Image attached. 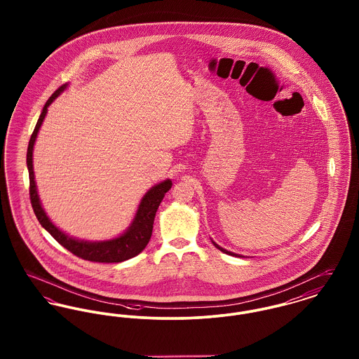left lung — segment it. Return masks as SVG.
Listing matches in <instances>:
<instances>
[{
  "instance_id": "8db88e82",
  "label": "left lung",
  "mask_w": 359,
  "mask_h": 359,
  "mask_svg": "<svg viewBox=\"0 0 359 359\" xmlns=\"http://www.w3.org/2000/svg\"><path fill=\"white\" fill-rule=\"evenodd\" d=\"M214 245H215V247H217V248H218V250H219V251H222V252L228 253V255H234V256H237V255H236V253L229 252V251H226V250H224V248H221V247H218V245H217V244H215V243H214Z\"/></svg>"
}]
</instances>
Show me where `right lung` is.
<instances>
[{
    "label": "right lung",
    "mask_w": 359,
    "mask_h": 359,
    "mask_svg": "<svg viewBox=\"0 0 359 359\" xmlns=\"http://www.w3.org/2000/svg\"><path fill=\"white\" fill-rule=\"evenodd\" d=\"M66 84L60 86L46 102L43 107L42 114L38 119V123L34 128V133L31 135L28 150H27V167L29 173V199L34 212L41 222L43 228L50 233L64 248L76 255L77 257H81L89 262H99V263H119L127 259H131L142 252L144 248L148 245L151 231H153V222L156 217V211L158 209L165 192H168L172 187V182L165 180L157 186H154L151 190L147 192V195L142 198L138 211L135 214V218L125 234H122L118 238L103 241V243H88L74 240L65 233L61 232L57 226L53 225V222L48 219L46 212L41 206L36 186H35V177H34V168H32V150L34 144L38 135V131L41 128L43 119L47 112V107L53 103V100L64 90Z\"/></svg>",
    "instance_id": "1"
}]
</instances>
